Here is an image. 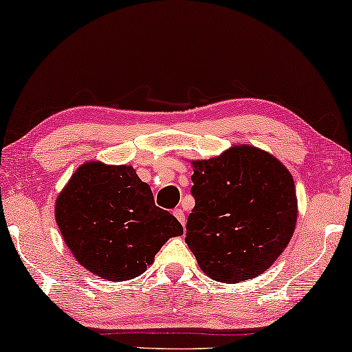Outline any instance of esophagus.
Here are the masks:
<instances>
[{"instance_id":"obj_1","label":"esophagus","mask_w":352,"mask_h":352,"mask_svg":"<svg viewBox=\"0 0 352 352\" xmlns=\"http://www.w3.org/2000/svg\"><path fill=\"white\" fill-rule=\"evenodd\" d=\"M174 216L177 217L178 221L182 222V226H185V213H183V210L175 208V210H174Z\"/></svg>"}]
</instances>
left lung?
<instances>
[{
	"instance_id": "left-lung-1",
	"label": "left lung",
	"mask_w": 352,
	"mask_h": 352,
	"mask_svg": "<svg viewBox=\"0 0 352 352\" xmlns=\"http://www.w3.org/2000/svg\"><path fill=\"white\" fill-rule=\"evenodd\" d=\"M185 241L206 276L238 283L265 272L293 236V177L271 153L248 144L192 161Z\"/></svg>"
}]
</instances>
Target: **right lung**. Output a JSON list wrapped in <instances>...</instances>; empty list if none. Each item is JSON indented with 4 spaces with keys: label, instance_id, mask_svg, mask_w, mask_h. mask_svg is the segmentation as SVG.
Wrapping results in <instances>:
<instances>
[{
    "label": "right lung",
    "instance_id": "add662e5",
    "mask_svg": "<svg viewBox=\"0 0 352 352\" xmlns=\"http://www.w3.org/2000/svg\"><path fill=\"white\" fill-rule=\"evenodd\" d=\"M54 217L78 263L111 282L146 272L180 222L155 205L153 192L131 166L87 161L56 199Z\"/></svg>",
    "mask_w": 352,
    "mask_h": 352
}]
</instances>
